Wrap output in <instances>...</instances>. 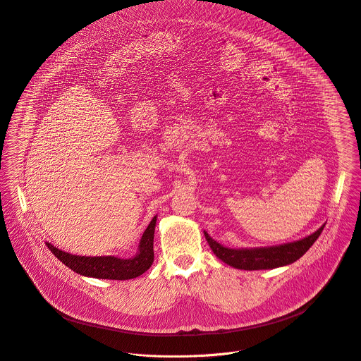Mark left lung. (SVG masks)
Instances as JSON below:
<instances>
[{"label":"left lung","instance_id":"8db88e82","mask_svg":"<svg viewBox=\"0 0 361 361\" xmlns=\"http://www.w3.org/2000/svg\"><path fill=\"white\" fill-rule=\"evenodd\" d=\"M324 226L325 224L319 226L314 233L300 240L279 245V246H269V247L229 249L219 245L216 240H214L206 231H204V236L214 255L219 259H222L225 264L238 269L256 271V269H272V268H278V267H283L295 262L312 246V243L321 235Z\"/></svg>","mask_w":361,"mask_h":361}]
</instances>
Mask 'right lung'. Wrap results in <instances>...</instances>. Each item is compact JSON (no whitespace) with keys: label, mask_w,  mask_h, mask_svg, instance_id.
Returning <instances> with one entry per match:
<instances>
[{"label":"right lung","mask_w":361,"mask_h":361,"mask_svg":"<svg viewBox=\"0 0 361 361\" xmlns=\"http://www.w3.org/2000/svg\"><path fill=\"white\" fill-rule=\"evenodd\" d=\"M155 222H157V215L149 224L147 229L145 231L137 247V253L132 258H119L115 256L86 257V256H75V255L62 252L58 247H54L51 243H47V247L59 261H62L72 271L83 276L99 278V279H115V281L133 279L145 274L154 261L153 243H154Z\"/></svg>","instance_id":"right-lung-1"}]
</instances>
